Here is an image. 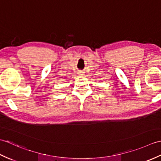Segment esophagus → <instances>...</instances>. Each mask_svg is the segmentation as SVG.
<instances>
[{
    "mask_svg": "<svg viewBox=\"0 0 161 161\" xmlns=\"http://www.w3.org/2000/svg\"><path fill=\"white\" fill-rule=\"evenodd\" d=\"M79 74H80V75H83L84 73H83V72H80V73H79Z\"/></svg>",
    "mask_w": 161,
    "mask_h": 161,
    "instance_id": "esophagus-1",
    "label": "esophagus"
}]
</instances>
